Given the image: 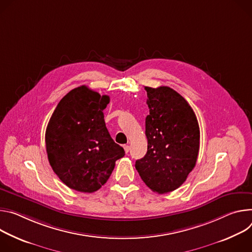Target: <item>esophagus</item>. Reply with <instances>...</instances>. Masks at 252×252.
<instances>
[{
	"instance_id": "esophagus-1",
	"label": "esophagus",
	"mask_w": 252,
	"mask_h": 252,
	"mask_svg": "<svg viewBox=\"0 0 252 252\" xmlns=\"http://www.w3.org/2000/svg\"><path fill=\"white\" fill-rule=\"evenodd\" d=\"M123 148H124V150H125V153H128V152L130 151V147H129L128 145H124Z\"/></svg>"
}]
</instances>
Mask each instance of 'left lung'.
<instances>
[{
    "label": "left lung",
    "instance_id": "8db88e82",
    "mask_svg": "<svg viewBox=\"0 0 252 252\" xmlns=\"http://www.w3.org/2000/svg\"><path fill=\"white\" fill-rule=\"evenodd\" d=\"M149 115L145 120L146 155L135 168L144 183L159 194L180 187L196 164L200 131L188 102L167 86L145 87Z\"/></svg>",
    "mask_w": 252,
    "mask_h": 252
}]
</instances>
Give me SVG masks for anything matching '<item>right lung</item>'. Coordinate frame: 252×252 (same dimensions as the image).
<instances>
[{
  "label": "right lung",
  "mask_w": 252,
  "mask_h": 252,
  "mask_svg": "<svg viewBox=\"0 0 252 252\" xmlns=\"http://www.w3.org/2000/svg\"><path fill=\"white\" fill-rule=\"evenodd\" d=\"M109 102V96L83 85L65 95L50 118L45 134L49 163L71 189L97 191L125 155L106 128L103 110Z\"/></svg>",
  "instance_id": "add662e5"
}]
</instances>
